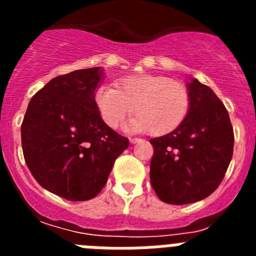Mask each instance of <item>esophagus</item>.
Here are the masks:
<instances>
[{"mask_svg":"<svg viewBox=\"0 0 256 256\" xmlns=\"http://www.w3.org/2000/svg\"><path fill=\"white\" fill-rule=\"evenodd\" d=\"M138 141H141V140H140V138H130V144H137Z\"/></svg>","mask_w":256,"mask_h":256,"instance_id":"34e87169","label":"esophagus"}]
</instances>
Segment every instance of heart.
I'll return each instance as SVG.
<instances>
[{
	"instance_id": "obj_1",
	"label": "heart",
	"mask_w": 256,
	"mask_h": 256,
	"mask_svg": "<svg viewBox=\"0 0 256 256\" xmlns=\"http://www.w3.org/2000/svg\"><path fill=\"white\" fill-rule=\"evenodd\" d=\"M94 105L108 128H118L134 108L136 115L128 126L132 130H148L160 137L173 132L190 112L191 97L183 83L162 76H132L122 79L118 90L98 87L94 94Z\"/></svg>"
}]
</instances>
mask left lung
I'll return each instance as SVG.
<instances>
[{"mask_svg": "<svg viewBox=\"0 0 256 256\" xmlns=\"http://www.w3.org/2000/svg\"><path fill=\"white\" fill-rule=\"evenodd\" d=\"M191 105L177 130L151 138V186L166 204L184 205L212 195L234 155V128L227 108L208 86L187 82Z\"/></svg>", "mask_w": 256, "mask_h": 256, "instance_id": "8db88e82", "label": "left lung"}]
</instances>
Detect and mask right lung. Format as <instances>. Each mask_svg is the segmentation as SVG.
<instances>
[{
    "label": "right lung",
    "instance_id": "right-lung-1",
    "mask_svg": "<svg viewBox=\"0 0 256 256\" xmlns=\"http://www.w3.org/2000/svg\"><path fill=\"white\" fill-rule=\"evenodd\" d=\"M100 66L51 79L32 97L22 124L29 170L40 186L70 201L91 200L130 141L108 128L94 105Z\"/></svg>",
    "mask_w": 256,
    "mask_h": 256
}]
</instances>
